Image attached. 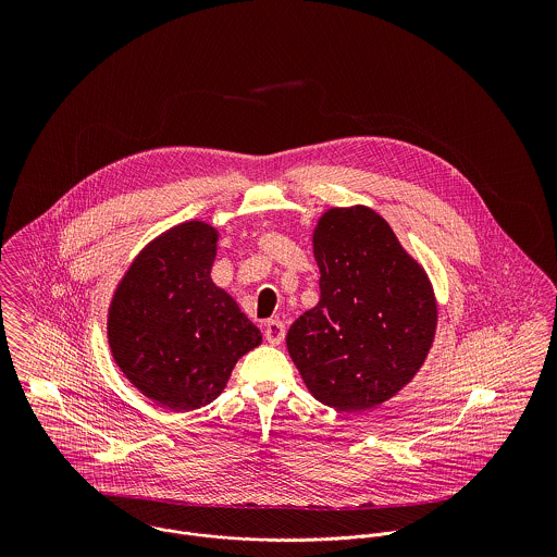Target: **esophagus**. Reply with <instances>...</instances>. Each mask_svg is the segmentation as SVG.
Wrapping results in <instances>:
<instances>
[{"instance_id": "obj_1", "label": "esophagus", "mask_w": 557, "mask_h": 557, "mask_svg": "<svg viewBox=\"0 0 557 557\" xmlns=\"http://www.w3.org/2000/svg\"><path fill=\"white\" fill-rule=\"evenodd\" d=\"M265 338H268V343H272V345L283 343V338H285V323L278 321V319H270V321L265 323Z\"/></svg>"}]
</instances>
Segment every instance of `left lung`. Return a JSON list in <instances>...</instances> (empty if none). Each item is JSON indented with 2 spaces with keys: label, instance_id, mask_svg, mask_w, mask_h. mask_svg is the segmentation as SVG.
I'll use <instances>...</instances> for the list:
<instances>
[{
  "label": "left lung",
  "instance_id": "left-lung-1",
  "mask_svg": "<svg viewBox=\"0 0 557 557\" xmlns=\"http://www.w3.org/2000/svg\"><path fill=\"white\" fill-rule=\"evenodd\" d=\"M318 307L296 319L287 349L323 405L362 411L416 375L437 309L424 270L369 208H334L315 230Z\"/></svg>",
  "mask_w": 557,
  "mask_h": 557
}]
</instances>
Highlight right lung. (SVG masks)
Segmentation results:
<instances>
[{
  "label": "right lung",
  "instance_id": "add662e5",
  "mask_svg": "<svg viewBox=\"0 0 557 557\" xmlns=\"http://www.w3.org/2000/svg\"><path fill=\"white\" fill-rule=\"evenodd\" d=\"M216 232L177 225L141 250L109 311V345L124 375L152 400L190 411L227 386L239 358L261 343L210 270Z\"/></svg>",
  "mask_w": 557,
  "mask_h": 557
}]
</instances>
